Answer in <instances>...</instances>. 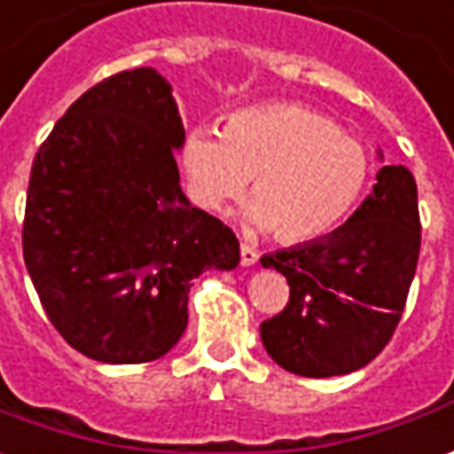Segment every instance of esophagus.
Here are the masks:
<instances>
[{
    "label": "esophagus",
    "mask_w": 454,
    "mask_h": 454,
    "mask_svg": "<svg viewBox=\"0 0 454 454\" xmlns=\"http://www.w3.org/2000/svg\"><path fill=\"white\" fill-rule=\"evenodd\" d=\"M239 259H242V267H254L257 264V249L252 245H247V242H242V247H239Z\"/></svg>",
    "instance_id": "esophagus-1"
}]
</instances>
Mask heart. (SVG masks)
<instances>
[{"label":"heart","instance_id":"obj_1","mask_svg":"<svg viewBox=\"0 0 454 454\" xmlns=\"http://www.w3.org/2000/svg\"><path fill=\"white\" fill-rule=\"evenodd\" d=\"M190 197L222 212L242 197L247 222L281 242H311L351 215L368 185L371 158L336 121L299 103H269L234 114L220 133L192 128L183 143Z\"/></svg>","mask_w":454,"mask_h":454}]
</instances>
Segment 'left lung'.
<instances>
[{
	"label": "left lung",
	"instance_id": "obj_1",
	"mask_svg": "<svg viewBox=\"0 0 454 454\" xmlns=\"http://www.w3.org/2000/svg\"><path fill=\"white\" fill-rule=\"evenodd\" d=\"M376 180L339 230L262 257L289 284V304L259 328L289 373H353L386 348L403 317L420 254L418 185L403 165H383Z\"/></svg>",
	"mask_w": 454,
	"mask_h": 454
}]
</instances>
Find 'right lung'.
I'll return each mask as SVG.
<instances>
[{"label": "right lung", "mask_w": 454, "mask_h": 454, "mask_svg": "<svg viewBox=\"0 0 454 454\" xmlns=\"http://www.w3.org/2000/svg\"><path fill=\"white\" fill-rule=\"evenodd\" d=\"M183 143L173 86L143 66L86 90L34 158L27 271L56 331L93 361L165 356L185 333L192 279L239 264L232 230L180 187Z\"/></svg>", "instance_id": "obj_1"}]
</instances>
